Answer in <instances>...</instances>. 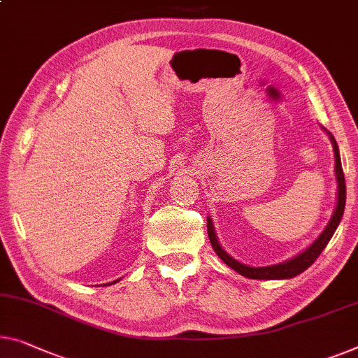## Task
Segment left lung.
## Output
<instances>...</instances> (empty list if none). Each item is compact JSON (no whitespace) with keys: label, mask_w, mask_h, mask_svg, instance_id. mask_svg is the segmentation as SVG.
<instances>
[{"label":"left lung","mask_w":358,"mask_h":358,"mask_svg":"<svg viewBox=\"0 0 358 358\" xmlns=\"http://www.w3.org/2000/svg\"><path fill=\"white\" fill-rule=\"evenodd\" d=\"M331 136V135H329ZM333 141V148H334V157H336V177H338V206H336L334 215L331 217V222L328 223L327 230H324L315 243L308 248L306 252H302L301 255H297L296 259L287 260L285 264L280 265H271V266H262V268H254V266H248L239 264L238 260H234L230 257L225 250L220 248L218 244L215 233H213V227L212 222L207 220V233H209V239L213 250H215L218 257H220L223 262H225L228 266H231L234 271H238L239 275L246 276V278H252V280H281V278H292V276H297L299 273H302L303 270H307L315 260L320 257V254L323 252V249L328 246L329 239L333 238V234L338 228L341 218H343L344 213V207H345V180H344V172H343V165H341V156H339V149L338 145H336L334 138L331 136Z\"/></svg>","instance_id":"1"}]
</instances>
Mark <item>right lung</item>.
<instances>
[{"label":"right lung","instance_id":"obj_1","mask_svg":"<svg viewBox=\"0 0 358 358\" xmlns=\"http://www.w3.org/2000/svg\"><path fill=\"white\" fill-rule=\"evenodd\" d=\"M114 282H115V281H114Z\"/></svg>","mask_w":358,"mask_h":358}]
</instances>
